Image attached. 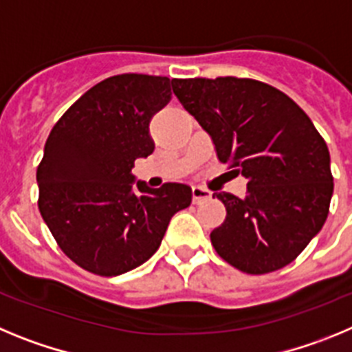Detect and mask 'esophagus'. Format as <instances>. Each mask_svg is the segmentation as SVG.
<instances>
[{
    "mask_svg": "<svg viewBox=\"0 0 352 352\" xmlns=\"http://www.w3.org/2000/svg\"><path fill=\"white\" fill-rule=\"evenodd\" d=\"M192 197H194V203H201V201H206V199L211 197V192L208 188L201 185H194L192 186Z\"/></svg>",
    "mask_w": 352,
    "mask_h": 352,
    "instance_id": "esophagus-1",
    "label": "esophagus"
}]
</instances>
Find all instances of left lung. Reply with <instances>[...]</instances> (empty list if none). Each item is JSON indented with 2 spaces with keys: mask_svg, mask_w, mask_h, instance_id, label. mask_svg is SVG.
Wrapping results in <instances>:
<instances>
[{
  "mask_svg": "<svg viewBox=\"0 0 352 352\" xmlns=\"http://www.w3.org/2000/svg\"><path fill=\"white\" fill-rule=\"evenodd\" d=\"M183 107L231 162L247 195L214 192L227 217L211 232L223 261L250 275L275 272L300 256L321 231L333 195L329 151L303 109L254 79H176Z\"/></svg>",
  "mask_w": 352,
  "mask_h": 352,
  "instance_id": "left-lung-1",
  "label": "left lung"
}]
</instances>
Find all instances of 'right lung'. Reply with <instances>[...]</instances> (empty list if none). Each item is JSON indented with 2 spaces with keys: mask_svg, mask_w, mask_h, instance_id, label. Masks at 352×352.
<instances>
[{
  "mask_svg": "<svg viewBox=\"0 0 352 352\" xmlns=\"http://www.w3.org/2000/svg\"><path fill=\"white\" fill-rule=\"evenodd\" d=\"M176 79L121 74L84 93L49 133L36 169L38 210L80 268L116 276L153 256L192 188L135 183L133 162L153 153L149 121Z\"/></svg>",
  "mask_w": 352,
  "mask_h": 352,
  "instance_id": "add662e5",
  "label": "right lung"
}]
</instances>
